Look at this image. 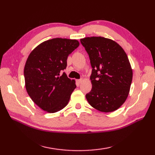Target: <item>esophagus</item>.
<instances>
[{"instance_id": "1", "label": "esophagus", "mask_w": 155, "mask_h": 155, "mask_svg": "<svg viewBox=\"0 0 155 155\" xmlns=\"http://www.w3.org/2000/svg\"><path fill=\"white\" fill-rule=\"evenodd\" d=\"M77 81L78 84H81L82 83V81H83V79H78Z\"/></svg>"}]
</instances>
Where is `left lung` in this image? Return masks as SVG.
Returning <instances> with one entry per match:
<instances>
[{
	"label": "left lung",
	"instance_id": "8db88e82",
	"mask_svg": "<svg viewBox=\"0 0 155 155\" xmlns=\"http://www.w3.org/2000/svg\"><path fill=\"white\" fill-rule=\"evenodd\" d=\"M89 56L92 89L86 98L97 110L108 113L126 101L133 79V71L126 52L116 42L101 37L81 39Z\"/></svg>",
	"mask_w": 155,
	"mask_h": 155
}]
</instances>
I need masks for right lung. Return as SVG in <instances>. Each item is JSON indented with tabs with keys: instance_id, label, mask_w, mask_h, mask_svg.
I'll return each mask as SVG.
<instances>
[{
	"instance_id": "1",
	"label": "right lung",
	"mask_w": 155,
	"mask_h": 155,
	"mask_svg": "<svg viewBox=\"0 0 155 155\" xmlns=\"http://www.w3.org/2000/svg\"><path fill=\"white\" fill-rule=\"evenodd\" d=\"M77 40L55 38L42 42L32 51L24 69L25 87L34 103L48 113L61 110L68 103L77 87L62 71L68 56L77 48Z\"/></svg>"
}]
</instances>
